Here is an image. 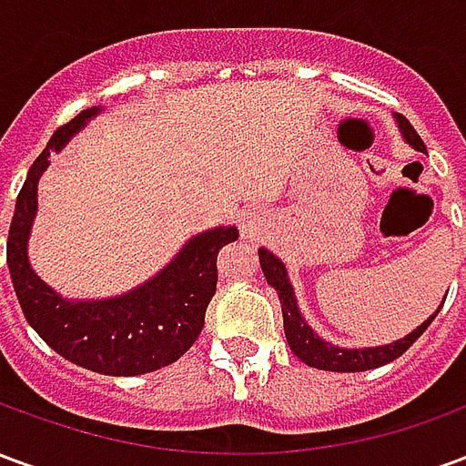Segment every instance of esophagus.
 <instances>
[{
	"label": "esophagus",
	"instance_id": "1",
	"mask_svg": "<svg viewBox=\"0 0 466 466\" xmlns=\"http://www.w3.org/2000/svg\"><path fill=\"white\" fill-rule=\"evenodd\" d=\"M249 227H252V222H247V224H242V232H249Z\"/></svg>",
	"mask_w": 466,
	"mask_h": 466
}]
</instances>
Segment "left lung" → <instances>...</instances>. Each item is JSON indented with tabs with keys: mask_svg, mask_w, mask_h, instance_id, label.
<instances>
[{
	"mask_svg": "<svg viewBox=\"0 0 466 466\" xmlns=\"http://www.w3.org/2000/svg\"><path fill=\"white\" fill-rule=\"evenodd\" d=\"M400 127L404 132V139L417 149V152H427V147L421 142V137L414 132L404 116H400ZM259 264H262L264 279L269 287H274V292L279 294V302H282V317H284V334H287V342L292 347V351L307 367L314 370H327V371H367L377 370L390 364L397 357H401L404 351L410 350L411 344L417 342L421 332L431 324V319L437 317V312L431 314L430 319L420 324L411 334H407L404 339H397L394 344H384V347H364V350H342V347H334V344L324 342L317 334L312 332V327L304 322V317L299 314L297 299H294L292 284L287 279V269L284 264L267 249H259Z\"/></svg>",
	"mask_w": 466,
	"mask_h": 466,
	"instance_id": "obj_1",
	"label": "left lung"
}]
</instances>
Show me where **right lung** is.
<instances>
[{"instance_id": "add662e5", "label": "right lung", "mask_w": 466, "mask_h": 466, "mask_svg": "<svg viewBox=\"0 0 466 466\" xmlns=\"http://www.w3.org/2000/svg\"><path fill=\"white\" fill-rule=\"evenodd\" d=\"M99 109H85L62 124L35 159L16 197L6 239V264L26 322L56 354L109 377H134L172 364L189 350L204 327L217 292V254L234 242L237 227H219L187 242L172 264L134 292L102 302H69L52 292L29 267L26 237L36 212V182L49 149H62Z\"/></svg>"}]
</instances>
